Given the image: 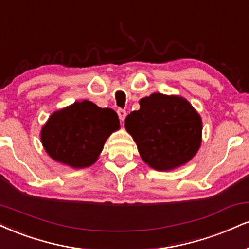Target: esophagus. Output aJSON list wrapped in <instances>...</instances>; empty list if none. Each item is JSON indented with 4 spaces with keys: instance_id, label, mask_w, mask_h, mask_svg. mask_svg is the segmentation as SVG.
I'll use <instances>...</instances> for the list:
<instances>
[{
    "instance_id": "esophagus-1",
    "label": "esophagus",
    "mask_w": 249,
    "mask_h": 249,
    "mask_svg": "<svg viewBox=\"0 0 249 249\" xmlns=\"http://www.w3.org/2000/svg\"><path fill=\"white\" fill-rule=\"evenodd\" d=\"M117 113H118V117H119V119H121V121L123 122L125 119V117H126V111H125L124 109H118L117 110Z\"/></svg>"
}]
</instances>
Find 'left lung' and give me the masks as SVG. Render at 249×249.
Here are the masks:
<instances>
[{
	"label": "left lung",
	"instance_id": "left-lung-1",
	"mask_svg": "<svg viewBox=\"0 0 249 249\" xmlns=\"http://www.w3.org/2000/svg\"><path fill=\"white\" fill-rule=\"evenodd\" d=\"M140 109L125 118V128L140 157L157 170L181 167L202 142V118L185 98L154 92L139 101Z\"/></svg>",
	"mask_w": 249,
	"mask_h": 249
}]
</instances>
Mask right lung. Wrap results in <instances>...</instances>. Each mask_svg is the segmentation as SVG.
I'll list each match as a JSON object with an SVG mask.
<instances>
[{
    "label": "right lung",
    "mask_w": 249,
    "mask_h": 249,
    "mask_svg": "<svg viewBox=\"0 0 249 249\" xmlns=\"http://www.w3.org/2000/svg\"><path fill=\"white\" fill-rule=\"evenodd\" d=\"M118 128L112 109L82 101L53 112L41 128L40 139L53 160L79 169L97 161L106 140Z\"/></svg>",
    "instance_id": "1"
}]
</instances>
